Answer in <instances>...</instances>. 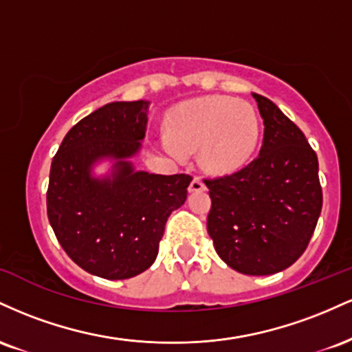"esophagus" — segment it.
Listing matches in <instances>:
<instances>
[{
	"mask_svg": "<svg viewBox=\"0 0 352 352\" xmlns=\"http://www.w3.org/2000/svg\"><path fill=\"white\" fill-rule=\"evenodd\" d=\"M204 190H205V184L201 182V179H199V177H195V179L190 182L188 192H204Z\"/></svg>",
	"mask_w": 352,
	"mask_h": 352,
	"instance_id": "34e87169",
	"label": "esophagus"
}]
</instances>
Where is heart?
I'll list each match as a JSON object with an SVG mask.
<instances>
[{
	"instance_id": "1",
	"label": "heart",
	"mask_w": 352,
	"mask_h": 352,
	"mask_svg": "<svg viewBox=\"0 0 352 352\" xmlns=\"http://www.w3.org/2000/svg\"><path fill=\"white\" fill-rule=\"evenodd\" d=\"M172 152L200 148L213 172H233L250 162L260 140V119L252 104L233 98L190 100L168 122Z\"/></svg>"
}]
</instances>
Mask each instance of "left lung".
Here are the masks:
<instances>
[{
  "instance_id": "obj_1",
  "label": "left lung",
  "mask_w": 352,
  "mask_h": 352,
  "mask_svg": "<svg viewBox=\"0 0 352 352\" xmlns=\"http://www.w3.org/2000/svg\"><path fill=\"white\" fill-rule=\"evenodd\" d=\"M263 117L256 159L207 179L208 235L230 268L252 276L283 272L305 253L322 207L318 157L276 104L253 94Z\"/></svg>"
}]
</instances>
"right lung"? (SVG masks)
<instances>
[{
    "mask_svg": "<svg viewBox=\"0 0 352 352\" xmlns=\"http://www.w3.org/2000/svg\"><path fill=\"white\" fill-rule=\"evenodd\" d=\"M147 100L111 102L79 120L51 164L47 218L80 268L106 280L137 276L155 261L165 223L187 200L192 177L135 170L147 129ZM114 160L111 176L94 177L99 160Z\"/></svg>",
    "mask_w": 352,
    "mask_h": 352,
    "instance_id": "add662e5",
    "label": "right lung"
}]
</instances>
